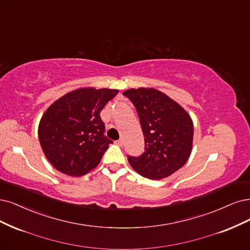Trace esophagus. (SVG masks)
<instances>
[{
    "label": "esophagus",
    "instance_id": "esophagus-1",
    "mask_svg": "<svg viewBox=\"0 0 250 250\" xmlns=\"http://www.w3.org/2000/svg\"><path fill=\"white\" fill-rule=\"evenodd\" d=\"M116 144L118 145V146H120V147H122V146H123V144H124V141L121 139V140H119V141H117L116 142Z\"/></svg>",
    "mask_w": 250,
    "mask_h": 250
}]
</instances>
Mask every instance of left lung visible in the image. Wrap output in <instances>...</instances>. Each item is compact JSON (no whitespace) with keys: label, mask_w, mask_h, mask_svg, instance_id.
Here are the masks:
<instances>
[{"label":"left lung","mask_w":250,"mask_h":250,"mask_svg":"<svg viewBox=\"0 0 250 250\" xmlns=\"http://www.w3.org/2000/svg\"><path fill=\"white\" fill-rule=\"evenodd\" d=\"M123 95L131 100L140 118L146 151L128 157L137 174L152 180L169 177L182 167L193 145V122L178 102L154 88L129 89Z\"/></svg>","instance_id":"left-lung-1"}]
</instances>
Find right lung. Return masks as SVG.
Here are the masks:
<instances>
[{
	"label": "right lung",
	"mask_w": 250,
	"mask_h": 250,
	"mask_svg": "<svg viewBox=\"0 0 250 250\" xmlns=\"http://www.w3.org/2000/svg\"><path fill=\"white\" fill-rule=\"evenodd\" d=\"M119 90L80 88L47 107L38 126L43 153L61 173L82 177L95 168L108 149L100 111Z\"/></svg>",
	"instance_id": "right-lung-1"
}]
</instances>
